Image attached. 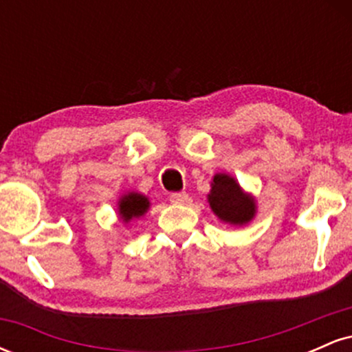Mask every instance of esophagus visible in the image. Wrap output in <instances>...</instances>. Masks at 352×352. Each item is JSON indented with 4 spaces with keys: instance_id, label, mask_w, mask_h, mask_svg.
Wrapping results in <instances>:
<instances>
[{
    "instance_id": "esophagus-1",
    "label": "esophagus",
    "mask_w": 352,
    "mask_h": 352,
    "mask_svg": "<svg viewBox=\"0 0 352 352\" xmlns=\"http://www.w3.org/2000/svg\"><path fill=\"white\" fill-rule=\"evenodd\" d=\"M170 201L172 204H187L188 201V195L185 192H173L170 193Z\"/></svg>"
}]
</instances>
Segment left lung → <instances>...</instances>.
Instances as JSON below:
<instances>
[{
  "instance_id": "8db88e82",
  "label": "left lung",
  "mask_w": 352,
  "mask_h": 352,
  "mask_svg": "<svg viewBox=\"0 0 352 352\" xmlns=\"http://www.w3.org/2000/svg\"><path fill=\"white\" fill-rule=\"evenodd\" d=\"M208 204L221 221L235 227L252 221L256 213V201L253 197L246 193L240 184L227 173H217L213 177Z\"/></svg>"
}]
</instances>
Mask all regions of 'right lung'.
<instances>
[{"label":"right lung","mask_w":352,"mask_h":352,"mask_svg":"<svg viewBox=\"0 0 352 352\" xmlns=\"http://www.w3.org/2000/svg\"><path fill=\"white\" fill-rule=\"evenodd\" d=\"M148 207H151V201L142 193L137 192H127L119 199L117 204V210H119V218L124 223H129L131 220L140 218L147 213Z\"/></svg>","instance_id":"1"}]
</instances>
